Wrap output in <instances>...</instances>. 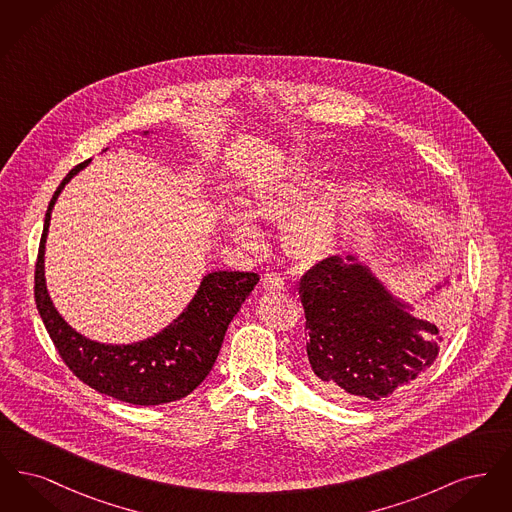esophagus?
I'll use <instances>...</instances> for the list:
<instances>
[{
  "label": "esophagus",
  "mask_w": 512,
  "mask_h": 512,
  "mask_svg": "<svg viewBox=\"0 0 512 512\" xmlns=\"http://www.w3.org/2000/svg\"><path fill=\"white\" fill-rule=\"evenodd\" d=\"M265 290H284V278L276 272H267L263 278Z\"/></svg>",
  "instance_id": "34e87169"
}]
</instances>
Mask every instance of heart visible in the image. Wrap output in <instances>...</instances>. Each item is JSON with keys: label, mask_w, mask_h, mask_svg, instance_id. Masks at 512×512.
Here are the masks:
<instances>
[{"label": "heart", "mask_w": 512, "mask_h": 512, "mask_svg": "<svg viewBox=\"0 0 512 512\" xmlns=\"http://www.w3.org/2000/svg\"><path fill=\"white\" fill-rule=\"evenodd\" d=\"M318 182L317 171L297 169L284 180L259 190L247 203V213L254 220L288 222L286 245L303 261L322 259L338 238V207L332 192L320 195L304 207L317 192ZM251 219L236 209L224 211L228 234L247 249H259L263 245V234Z\"/></svg>", "instance_id": "1"}]
</instances>
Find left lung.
Wrapping results in <instances>:
<instances>
[{"label": "left lung", "mask_w": 512, "mask_h": 512, "mask_svg": "<svg viewBox=\"0 0 512 512\" xmlns=\"http://www.w3.org/2000/svg\"><path fill=\"white\" fill-rule=\"evenodd\" d=\"M313 380L328 395L380 401L438 359L443 330L416 318L353 255H332L299 282Z\"/></svg>", "instance_id": "left-lung-1"}]
</instances>
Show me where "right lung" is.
<instances>
[{
	"mask_svg": "<svg viewBox=\"0 0 512 512\" xmlns=\"http://www.w3.org/2000/svg\"><path fill=\"white\" fill-rule=\"evenodd\" d=\"M69 172L49 201L34 268V299L63 363L86 386L132 405H161L186 397L207 378L219 357L228 324L259 282L257 272L219 270L203 278L184 313L153 338L105 345L74 332L53 307L44 278V249L51 209L74 174Z\"/></svg>",
	"mask_w": 512,
	"mask_h": 512,
	"instance_id": "right-lung-1",
	"label": "right lung"
}]
</instances>
